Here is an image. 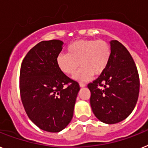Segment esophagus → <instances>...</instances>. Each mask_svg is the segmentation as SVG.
Wrapping results in <instances>:
<instances>
[{"label":"esophagus","instance_id":"esophagus-1","mask_svg":"<svg viewBox=\"0 0 148 148\" xmlns=\"http://www.w3.org/2000/svg\"><path fill=\"white\" fill-rule=\"evenodd\" d=\"M86 84H83V83H80V87H85L86 86Z\"/></svg>","mask_w":148,"mask_h":148}]
</instances>
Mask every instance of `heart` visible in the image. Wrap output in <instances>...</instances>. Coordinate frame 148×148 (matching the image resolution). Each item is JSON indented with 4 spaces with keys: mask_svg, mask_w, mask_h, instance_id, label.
Segmentation results:
<instances>
[{
    "mask_svg": "<svg viewBox=\"0 0 148 148\" xmlns=\"http://www.w3.org/2000/svg\"><path fill=\"white\" fill-rule=\"evenodd\" d=\"M68 53H59L56 64L63 74L71 76L79 66L82 68L74 75L77 81L90 80L92 75L102 74L107 68L111 56V49L105 40H79L67 48Z\"/></svg>",
    "mask_w": 148,
    "mask_h": 148,
    "instance_id": "b5f03b06",
    "label": "heart"
}]
</instances>
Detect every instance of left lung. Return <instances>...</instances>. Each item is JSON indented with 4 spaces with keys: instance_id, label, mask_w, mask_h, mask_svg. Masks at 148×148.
I'll return each instance as SVG.
<instances>
[{
    "instance_id": "left-lung-1",
    "label": "left lung",
    "mask_w": 148,
    "mask_h": 148,
    "mask_svg": "<svg viewBox=\"0 0 148 148\" xmlns=\"http://www.w3.org/2000/svg\"><path fill=\"white\" fill-rule=\"evenodd\" d=\"M110 56L105 71L88 84L95 116L108 124L121 122L135 108L139 94L137 68L130 52L117 40H110Z\"/></svg>"
}]
</instances>
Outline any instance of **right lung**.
<instances>
[{
    "label": "right lung",
    "mask_w": 148,
    "mask_h": 148,
    "mask_svg": "<svg viewBox=\"0 0 148 148\" xmlns=\"http://www.w3.org/2000/svg\"><path fill=\"white\" fill-rule=\"evenodd\" d=\"M63 43L59 40L40 42L27 53L20 69L19 89L26 114L49 132H59L69 124L80 90L77 82L57 66Z\"/></svg>",
    "instance_id": "right-lung-1"
}]
</instances>
